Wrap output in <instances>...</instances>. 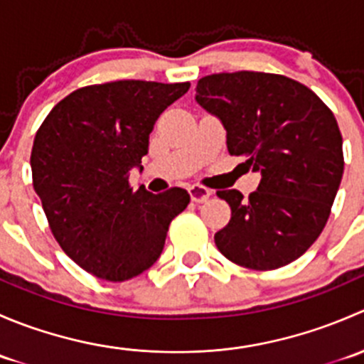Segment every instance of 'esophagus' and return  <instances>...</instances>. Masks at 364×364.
Returning a JSON list of instances; mask_svg holds the SVG:
<instances>
[{"label":"esophagus","instance_id":"34e87169","mask_svg":"<svg viewBox=\"0 0 364 364\" xmlns=\"http://www.w3.org/2000/svg\"><path fill=\"white\" fill-rule=\"evenodd\" d=\"M190 192V197H192L193 203H205V200L209 199V197L213 196V192L209 188H205V186H200V185H192L188 188Z\"/></svg>","mask_w":364,"mask_h":364}]
</instances>
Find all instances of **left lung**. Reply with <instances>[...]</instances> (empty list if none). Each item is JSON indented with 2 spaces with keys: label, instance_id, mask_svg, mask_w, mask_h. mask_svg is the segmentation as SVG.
<instances>
[{
  "label": "left lung",
  "instance_id": "8db88e82",
  "mask_svg": "<svg viewBox=\"0 0 364 364\" xmlns=\"http://www.w3.org/2000/svg\"><path fill=\"white\" fill-rule=\"evenodd\" d=\"M196 91L197 104L222 121L230 155L260 172L248 199L216 192L232 211L216 247L250 269L287 266L321 236L338 192L343 151L335 116L304 84L277 73H213Z\"/></svg>",
  "mask_w": 364,
  "mask_h": 364
}]
</instances>
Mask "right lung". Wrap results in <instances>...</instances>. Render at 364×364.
<instances>
[{
    "instance_id": "1",
    "label": "right lung",
    "mask_w": 364,
    "mask_h": 364,
    "mask_svg": "<svg viewBox=\"0 0 364 364\" xmlns=\"http://www.w3.org/2000/svg\"><path fill=\"white\" fill-rule=\"evenodd\" d=\"M190 82L116 80L80 87L47 114L31 149L33 188L65 253L102 280L124 282L151 267L186 190L134 192L149 134Z\"/></svg>"
}]
</instances>
